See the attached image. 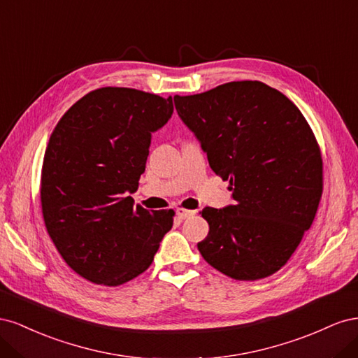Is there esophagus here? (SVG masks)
<instances>
[{
  "label": "esophagus",
  "mask_w": 358,
  "mask_h": 358,
  "mask_svg": "<svg viewBox=\"0 0 358 358\" xmlns=\"http://www.w3.org/2000/svg\"><path fill=\"white\" fill-rule=\"evenodd\" d=\"M197 213V210H191V209H185V208H178L176 209V215L179 220H187V218H191V216H194Z\"/></svg>",
  "instance_id": "1"
}]
</instances>
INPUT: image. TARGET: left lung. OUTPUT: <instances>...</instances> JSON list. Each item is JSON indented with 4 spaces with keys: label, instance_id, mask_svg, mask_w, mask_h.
I'll return each mask as SVG.
<instances>
[{
    "label": "left lung",
    "instance_id": "8db88e82",
    "mask_svg": "<svg viewBox=\"0 0 358 358\" xmlns=\"http://www.w3.org/2000/svg\"><path fill=\"white\" fill-rule=\"evenodd\" d=\"M175 106L233 189L234 204L200 212L209 224L197 245L201 257L237 280L276 273L310 229L322 196L321 150L305 116L258 80L175 95Z\"/></svg>",
    "mask_w": 358,
    "mask_h": 358
}]
</instances>
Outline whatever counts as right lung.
Instances as JSON below:
<instances>
[{"instance_id":"obj_1","label":"right lung","mask_w":358,"mask_h":358,"mask_svg":"<svg viewBox=\"0 0 358 358\" xmlns=\"http://www.w3.org/2000/svg\"><path fill=\"white\" fill-rule=\"evenodd\" d=\"M171 113V96L106 86L53 129L41 167L43 220L64 262L90 282L117 287L142 275L171 229L173 209L149 212L127 196L145 171L150 134Z\"/></svg>"}]
</instances>
